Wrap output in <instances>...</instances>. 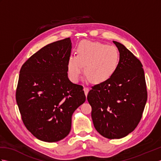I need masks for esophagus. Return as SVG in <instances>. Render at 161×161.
I'll return each instance as SVG.
<instances>
[{"instance_id": "1", "label": "esophagus", "mask_w": 161, "mask_h": 161, "mask_svg": "<svg viewBox=\"0 0 161 161\" xmlns=\"http://www.w3.org/2000/svg\"><path fill=\"white\" fill-rule=\"evenodd\" d=\"M84 93L86 95V96H87L88 91H89V88H86V87H84Z\"/></svg>"}]
</instances>
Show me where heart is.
Instances as JSON below:
<instances>
[{"instance_id":"obj_1","label":"heart","mask_w":161,"mask_h":161,"mask_svg":"<svg viewBox=\"0 0 161 161\" xmlns=\"http://www.w3.org/2000/svg\"><path fill=\"white\" fill-rule=\"evenodd\" d=\"M120 54L117 47L108 44L84 41L77 47V54L68 60L67 70L71 81L77 82L83 71L91 83L100 84L109 80L117 70Z\"/></svg>"}]
</instances>
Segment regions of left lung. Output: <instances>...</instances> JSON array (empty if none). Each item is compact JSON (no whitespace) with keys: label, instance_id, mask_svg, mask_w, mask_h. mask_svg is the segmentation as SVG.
<instances>
[{"label":"left lung","instance_id":"left-lung-1","mask_svg":"<svg viewBox=\"0 0 161 161\" xmlns=\"http://www.w3.org/2000/svg\"><path fill=\"white\" fill-rule=\"evenodd\" d=\"M120 61L115 74L92 87L87 100L95 129L108 139L124 138L142 118L147 93L142 65L123 44L115 42Z\"/></svg>","mask_w":161,"mask_h":161}]
</instances>
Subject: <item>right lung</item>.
<instances>
[{
    "mask_svg": "<svg viewBox=\"0 0 161 161\" xmlns=\"http://www.w3.org/2000/svg\"><path fill=\"white\" fill-rule=\"evenodd\" d=\"M70 38L50 43L20 70L16 99L24 125L40 141L53 142L70 131L72 115L86 101L83 87L68 77Z\"/></svg>",
    "mask_w": 161,
    "mask_h": 161,
    "instance_id": "right-lung-1",
    "label": "right lung"
}]
</instances>
